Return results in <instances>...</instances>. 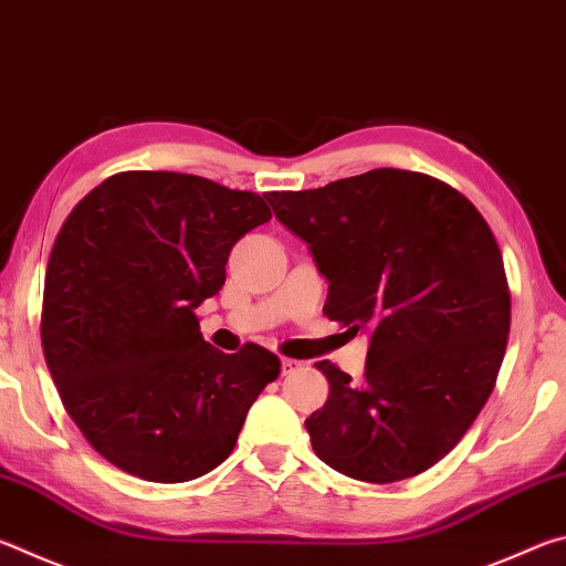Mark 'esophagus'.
Segmentation results:
<instances>
[{
  "label": "esophagus",
  "instance_id": "obj_1",
  "mask_svg": "<svg viewBox=\"0 0 566 566\" xmlns=\"http://www.w3.org/2000/svg\"><path fill=\"white\" fill-rule=\"evenodd\" d=\"M302 367V361H296V359H282V375H292V371H296Z\"/></svg>",
  "mask_w": 566,
  "mask_h": 566
}]
</instances>
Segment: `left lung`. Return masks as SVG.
<instances>
[{
    "mask_svg": "<svg viewBox=\"0 0 566 566\" xmlns=\"http://www.w3.org/2000/svg\"><path fill=\"white\" fill-rule=\"evenodd\" d=\"M266 199L329 282L324 314L369 334L361 385L317 361L329 397L304 421L314 452L371 484L427 472L472 427L504 359L512 304L490 224L457 189L405 169Z\"/></svg>",
    "mask_w": 566,
    "mask_h": 566,
    "instance_id": "1",
    "label": "left lung"
}]
</instances>
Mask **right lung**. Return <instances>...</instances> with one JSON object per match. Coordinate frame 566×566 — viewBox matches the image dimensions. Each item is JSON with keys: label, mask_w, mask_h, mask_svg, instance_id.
Masks as SVG:
<instances>
[{"label": "right lung", "mask_w": 566, "mask_h": 566, "mask_svg": "<svg viewBox=\"0 0 566 566\" xmlns=\"http://www.w3.org/2000/svg\"><path fill=\"white\" fill-rule=\"evenodd\" d=\"M264 197L177 171H122L56 234L46 367L84 439L127 474L177 484L212 472L280 377L272 352H219L195 317L222 290L232 247L272 219Z\"/></svg>", "instance_id": "add662e5"}]
</instances>
